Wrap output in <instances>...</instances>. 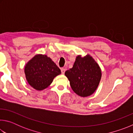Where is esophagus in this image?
Wrapping results in <instances>:
<instances>
[{
  "instance_id": "34e87169",
  "label": "esophagus",
  "mask_w": 133,
  "mask_h": 133,
  "mask_svg": "<svg viewBox=\"0 0 133 133\" xmlns=\"http://www.w3.org/2000/svg\"><path fill=\"white\" fill-rule=\"evenodd\" d=\"M65 70H65L64 68H62L61 69V71H62V73L63 74H63H64Z\"/></svg>"
}]
</instances>
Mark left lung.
<instances>
[{"label": "left lung", "mask_w": 133, "mask_h": 133, "mask_svg": "<svg viewBox=\"0 0 133 133\" xmlns=\"http://www.w3.org/2000/svg\"><path fill=\"white\" fill-rule=\"evenodd\" d=\"M72 90L78 96L85 97L93 94L100 83L102 70L95 60L89 54L78 55L71 69L65 72Z\"/></svg>", "instance_id": "left-lung-1"}]
</instances>
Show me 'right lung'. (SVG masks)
Here are the masks:
<instances>
[{
  "mask_svg": "<svg viewBox=\"0 0 133 133\" xmlns=\"http://www.w3.org/2000/svg\"><path fill=\"white\" fill-rule=\"evenodd\" d=\"M24 74L28 84L41 91L48 87L61 71L48 56L37 54L26 64Z\"/></svg>",
  "mask_w": 133,
  "mask_h": 133,
  "instance_id": "1",
  "label": "right lung"
}]
</instances>
